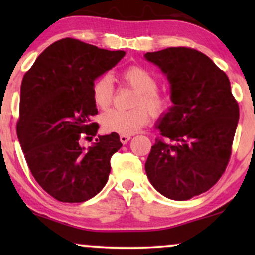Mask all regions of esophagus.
<instances>
[{"mask_svg": "<svg viewBox=\"0 0 255 255\" xmlns=\"http://www.w3.org/2000/svg\"><path fill=\"white\" fill-rule=\"evenodd\" d=\"M130 135H120V140H121L122 144H127L128 141L130 140Z\"/></svg>", "mask_w": 255, "mask_h": 255, "instance_id": "34e87169", "label": "esophagus"}]
</instances>
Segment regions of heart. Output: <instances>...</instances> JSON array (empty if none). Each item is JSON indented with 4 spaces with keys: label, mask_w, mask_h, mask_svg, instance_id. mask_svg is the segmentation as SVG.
<instances>
[{
    "label": "heart",
    "mask_w": 255,
    "mask_h": 255,
    "mask_svg": "<svg viewBox=\"0 0 255 255\" xmlns=\"http://www.w3.org/2000/svg\"><path fill=\"white\" fill-rule=\"evenodd\" d=\"M120 77L124 83L136 90L133 99L134 108L105 111L101 116V124L107 133L131 135L148 124L150 113L154 118H160L171 109V96L166 91L158 89L157 77L147 68L133 64L124 69ZM91 95L98 108L105 109L109 107L114 98V85L109 75H101L93 81Z\"/></svg>",
    "instance_id": "b5f03b06"
}]
</instances>
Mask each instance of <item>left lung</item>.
Masks as SVG:
<instances>
[{
  "label": "left lung",
  "instance_id": "left-lung-1",
  "mask_svg": "<svg viewBox=\"0 0 255 255\" xmlns=\"http://www.w3.org/2000/svg\"><path fill=\"white\" fill-rule=\"evenodd\" d=\"M166 74L174 105L160 119V137L145 170L152 186L172 200H188L217 183L229 163L239 104L227 74L192 48L145 54Z\"/></svg>",
  "mask_w": 255,
  "mask_h": 255
}]
</instances>
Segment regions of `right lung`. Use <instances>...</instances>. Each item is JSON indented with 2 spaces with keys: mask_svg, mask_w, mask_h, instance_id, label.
I'll list each match as a JSON object with an SVG mask.
<instances>
[{
  "mask_svg": "<svg viewBox=\"0 0 255 255\" xmlns=\"http://www.w3.org/2000/svg\"><path fill=\"white\" fill-rule=\"evenodd\" d=\"M73 38L52 43L25 73L16 133L31 174L62 203H83L103 189L110 158L121 148L119 134L96 139L92 122L98 110L91 95L93 81L125 56Z\"/></svg>",
  "mask_w": 255,
  "mask_h": 255,
  "instance_id": "obj_1",
  "label": "right lung"
}]
</instances>
